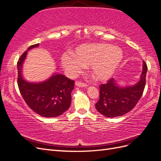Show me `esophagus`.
Segmentation results:
<instances>
[{
    "mask_svg": "<svg viewBox=\"0 0 161 161\" xmlns=\"http://www.w3.org/2000/svg\"><path fill=\"white\" fill-rule=\"evenodd\" d=\"M75 84L78 86H87V85L86 83H85V82H82L80 81H76L75 82Z\"/></svg>",
    "mask_w": 161,
    "mask_h": 161,
    "instance_id": "esophagus-1",
    "label": "esophagus"
}]
</instances>
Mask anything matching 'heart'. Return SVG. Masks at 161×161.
<instances>
[{"mask_svg":"<svg viewBox=\"0 0 161 161\" xmlns=\"http://www.w3.org/2000/svg\"><path fill=\"white\" fill-rule=\"evenodd\" d=\"M123 53L120 48L104 43L84 44L76 48L75 54L64 53L62 56V64L72 75H76L90 65L92 75L96 79H108L122 60Z\"/></svg>","mask_w":161,"mask_h":161,"instance_id":"obj_1","label":"heart"}]
</instances>
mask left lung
<instances>
[{"label":"left lung","mask_w":161,"mask_h":161,"mask_svg":"<svg viewBox=\"0 0 161 161\" xmlns=\"http://www.w3.org/2000/svg\"><path fill=\"white\" fill-rule=\"evenodd\" d=\"M147 69L144 62L140 80L134 86L120 88L114 79L99 85V99L95 104L97 110L108 118L121 116L132 110L143 94Z\"/></svg>","instance_id":"left-lung-1"}]
</instances>
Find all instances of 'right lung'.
Returning a JSON list of instances; mask_svg holds the SVG:
<instances>
[{
  "label": "right lung",
  "mask_w": 161,
  "mask_h": 161,
  "mask_svg": "<svg viewBox=\"0 0 161 161\" xmlns=\"http://www.w3.org/2000/svg\"><path fill=\"white\" fill-rule=\"evenodd\" d=\"M39 45H32L28 50ZM27 53V51L24 52L17 62V84L24 101L33 111L42 117L60 115L70 108L75 80L62 75H54L41 83L26 82L21 75V67Z\"/></svg>",
  "instance_id": "right-lung-1"
}]
</instances>
